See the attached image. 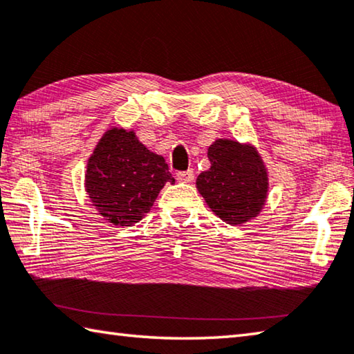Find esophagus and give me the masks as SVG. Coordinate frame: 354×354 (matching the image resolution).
Segmentation results:
<instances>
[{"label":"esophagus","mask_w":354,"mask_h":354,"mask_svg":"<svg viewBox=\"0 0 354 354\" xmlns=\"http://www.w3.org/2000/svg\"><path fill=\"white\" fill-rule=\"evenodd\" d=\"M178 181L179 183H190L194 179V170H187V171H179L178 175Z\"/></svg>","instance_id":"1"}]
</instances>
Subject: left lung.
Returning <instances> with one entry per match:
<instances>
[{
    "label": "left lung",
    "mask_w": 354,
    "mask_h": 354,
    "mask_svg": "<svg viewBox=\"0 0 354 354\" xmlns=\"http://www.w3.org/2000/svg\"><path fill=\"white\" fill-rule=\"evenodd\" d=\"M210 169L199 173L196 190L209 209L230 226L260 215L268 199L269 175L257 147L216 139L209 147Z\"/></svg>",
    "instance_id": "8db88e82"
}]
</instances>
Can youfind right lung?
Instances as JSON below:
<instances>
[{"instance_id":"1","label":"right lung","mask_w":354,"mask_h":354,"mask_svg":"<svg viewBox=\"0 0 354 354\" xmlns=\"http://www.w3.org/2000/svg\"><path fill=\"white\" fill-rule=\"evenodd\" d=\"M167 183L173 184L175 178L165 159L147 149L134 130H106L86 164V195L113 226H133L142 220Z\"/></svg>"}]
</instances>
